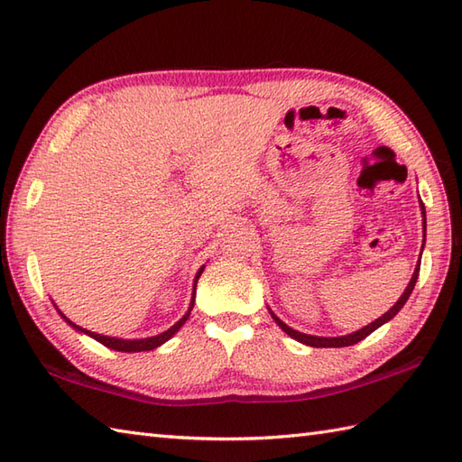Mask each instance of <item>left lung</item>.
Instances as JSON below:
<instances>
[{
  "label": "left lung",
  "instance_id": "8db88e82",
  "mask_svg": "<svg viewBox=\"0 0 462 462\" xmlns=\"http://www.w3.org/2000/svg\"><path fill=\"white\" fill-rule=\"evenodd\" d=\"M420 214H423V246H425V236H427V218H425V204L420 202ZM420 252H423V248H420ZM419 270H420V258H419V263L415 266V272H413V278H411V282L407 283V288H405V291H403V296H401L397 301H395V306L391 308L389 311H385L383 313L381 318H377L375 321H371L369 326H365V328H361V329H357V331H353V333H347V336H341V337H319V336H308V333H301V331H296V329H291L290 326H286V323H283L276 313H273L270 308V316H272V319L278 323V326L288 333L290 337H293L296 341H300V343H303V346H310V347H347V346H353V343H357V341H361V339H365L369 333H373L375 331L377 328H381L383 323H387V321H391L393 319L397 313L401 311V308L405 306L407 303V300H409V296H411V291H413V288H415V283H417V278H419Z\"/></svg>",
  "mask_w": 462,
  "mask_h": 462
}]
</instances>
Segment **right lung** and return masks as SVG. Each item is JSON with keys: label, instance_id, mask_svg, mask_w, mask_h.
<instances>
[{"label": "right lung", "instance_id": "right-lung-1", "mask_svg": "<svg viewBox=\"0 0 462 462\" xmlns=\"http://www.w3.org/2000/svg\"><path fill=\"white\" fill-rule=\"evenodd\" d=\"M204 272V266L196 272V276H194V283H192V300H190V306H189V310H186V313L184 316L174 323L172 328H169L166 331H162V333H159V336H152V337H143V339H121V337H111V336H101V333H95V331H89V329H83L81 326H77V323H73L71 319H69L65 313L59 310L55 303V310L59 311V316H61L69 326H71L75 331H79V333H85V336H89V337H93V339H97L99 343H103L105 347H109V349H115V351H125V353H136V351H151V349H156V347H161L164 341H169L176 331H179L184 323H186V319L190 318V311H192V308H194V298H196V282H199V278H200V273Z\"/></svg>", "mask_w": 462, "mask_h": 462}]
</instances>
